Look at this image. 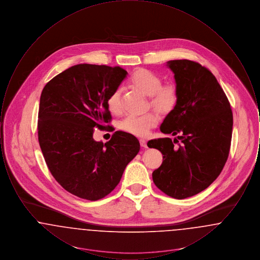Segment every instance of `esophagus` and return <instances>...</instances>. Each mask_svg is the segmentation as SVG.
<instances>
[{
	"label": "esophagus",
	"instance_id": "obj_1",
	"mask_svg": "<svg viewBox=\"0 0 260 260\" xmlns=\"http://www.w3.org/2000/svg\"><path fill=\"white\" fill-rule=\"evenodd\" d=\"M139 143H140V146H141V147L147 148V143H146V141H145L144 139H140V140H139Z\"/></svg>",
	"mask_w": 260,
	"mask_h": 260
}]
</instances>
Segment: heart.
Listing matches in <instances>:
<instances>
[{"label":"heart","mask_w":260,"mask_h":260,"mask_svg":"<svg viewBox=\"0 0 260 260\" xmlns=\"http://www.w3.org/2000/svg\"><path fill=\"white\" fill-rule=\"evenodd\" d=\"M131 83L143 94L149 96V106L155 111L167 116L175 109L178 102V89L173 83L161 85L160 77L147 69H138L136 71ZM123 88H115L107 99L108 109L113 114H121L123 111ZM159 122V115L156 113H148L143 116H129L121 124L122 129L134 136L144 137L149 131L156 126Z\"/></svg>","instance_id":"heart-1"}]
</instances>
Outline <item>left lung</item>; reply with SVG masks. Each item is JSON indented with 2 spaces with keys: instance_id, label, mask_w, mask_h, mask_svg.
<instances>
[{
  "instance_id": "obj_1",
  "label": "left lung",
  "mask_w": 260,
  "mask_h": 260,
  "mask_svg": "<svg viewBox=\"0 0 260 260\" xmlns=\"http://www.w3.org/2000/svg\"><path fill=\"white\" fill-rule=\"evenodd\" d=\"M174 74L178 102L161 123L162 134L176 138L150 140L162 162L152 173L153 181L173 198L192 197L217 178L227 161L233 127L230 103L209 69L197 62L180 59L167 62Z\"/></svg>"
}]
</instances>
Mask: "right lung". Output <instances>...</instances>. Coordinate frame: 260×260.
<instances>
[{"label": "right lung", "mask_w": 260, "mask_h": 260, "mask_svg": "<svg viewBox=\"0 0 260 260\" xmlns=\"http://www.w3.org/2000/svg\"><path fill=\"white\" fill-rule=\"evenodd\" d=\"M126 75L119 66L77 64L42 91L40 147L55 180L79 198L96 201L111 193L139 152L136 136L121 131L106 143L93 139V128L111 121L107 99Z\"/></svg>", "instance_id": "right-lung-1"}]
</instances>
